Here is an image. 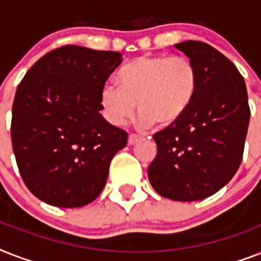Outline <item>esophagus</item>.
Listing matches in <instances>:
<instances>
[{
    "label": "esophagus",
    "instance_id": "34e87169",
    "mask_svg": "<svg viewBox=\"0 0 261 261\" xmlns=\"http://www.w3.org/2000/svg\"><path fill=\"white\" fill-rule=\"evenodd\" d=\"M139 141H142V137H141V135H137V134L128 135V145H135V143H138Z\"/></svg>",
    "mask_w": 261,
    "mask_h": 261
}]
</instances>
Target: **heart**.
<instances>
[{
    "instance_id": "b5f03b06",
    "label": "heart",
    "mask_w": 261,
    "mask_h": 261,
    "mask_svg": "<svg viewBox=\"0 0 261 261\" xmlns=\"http://www.w3.org/2000/svg\"><path fill=\"white\" fill-rule=\"evenodd\" d=\"M119 87L106 84L100 102L116 126L128 122L135 104L142 126H172L187 114L199 88L195 63L182 55H142L119 70Z\"/></svg>"
}]
</instances>
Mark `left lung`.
I'll list each match as a JSON object with an SVG mask.
<instances>
[{"label":"left lung","mask_w":261,"mask_h":261,"mask_svg":"<svg viewBox=\"0 0 261 261\" xmlns=\"http://www.w3.org/2000/svg\"><path fill=\"white\" fill-rule=\"evenodd\" d=\"M199 73L196 97L177 123L153 135L157 155L147 176L161 196L180 202L208 198L240 168L251 110L234 63L203 42L174 44Z\"/></svg>","instance_id":"left-lung-1"}]
</instances>
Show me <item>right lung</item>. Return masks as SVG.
<instances>
[{
	"instance_id": "obj_1",
	"label": "right lung",
	"mask_w": 261,
	"mask_h": 261,
	"mask_svg": "<svg viewBox=\"0 0 261 261\" xmlns=\"http://www.w3.org/2000/svg\"><path fill=\"white\" fill-rule=\"evenodd\" d=\"M120 62L116 51L66 44L43 55L18 84L12 146L22 181L43 202L83 207L106 186L127 133L101 116L100 92Z\"/></svg>"
}]
</instances>
